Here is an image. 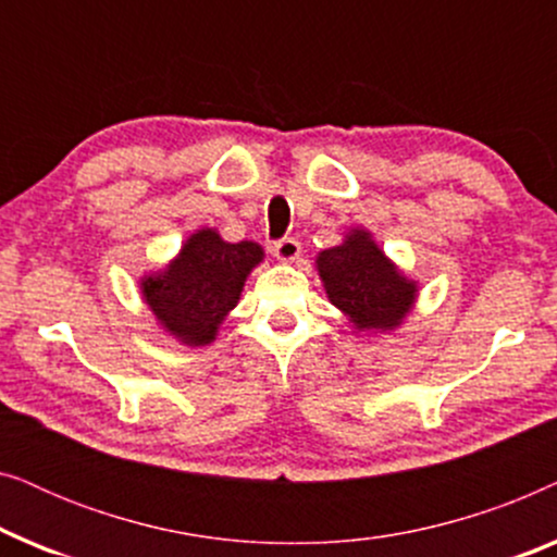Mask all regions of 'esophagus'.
<instances>
[{
	"instance_id": "34e87169",
	"label": "esophagus",
	"mask_w": 557,
	"mask_h": 557,
	"mask_svg": "<svg viewBox=\"0 0 557 557\" xmlns=\"http://www.w3.org/2000/svg\"><path fill=\"white\" fill-rule=\"evenodd\" d=\"M299 250H301V246L296 238H281L273 243V256H276L278 261H296Z\"/></svg>"
}]
</instances>
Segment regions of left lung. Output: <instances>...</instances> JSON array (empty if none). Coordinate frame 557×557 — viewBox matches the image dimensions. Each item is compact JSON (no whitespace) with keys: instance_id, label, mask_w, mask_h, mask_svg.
<instances>
[{"instance_id":"obj_1","label":"left lung","mask_w":557,"mask_h":557,"mask_svg":"<svg viewBox=\"0 0 557 557\" xmlns=\"http://www.w3.org/2000/svg\"><path fill=\"white\" fill-rule=\"evenodd\" d=\"M317 269L330 301L357 330H395L416 301L413 281L387 261L364 231H352L342 246L322 250Z\"/></svg>"}]
</instances>
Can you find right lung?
I'll return each instance as SVG.
<instances>
[{"instance_id": "1", "label": "right lung", "mask_w": 557, "mask_h": 557, "mask_svg": "<svg viewBox=\"0 0 557 557\" xmlns=\"http://www.w3.org/2000/svg\"><path fill=\"white\" fill-rule=\"evenodd\" d=\"M261 261L258 243H225L212 227H205L189 235L164 271L141 278L144 301L180 342L210 345L227 311L238 304L246 276Z\"/></svg>"}]
</instances>
